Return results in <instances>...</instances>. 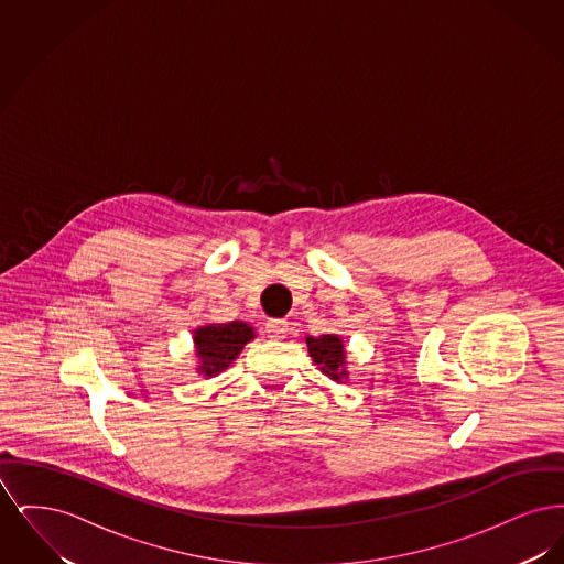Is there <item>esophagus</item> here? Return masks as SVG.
I'll return each mask as SVG.
<instances>
[{
    "instance_id": "34e87169",
    "label": "esophagus",
    "mask_w": 564,
    "mask_h": 564,
    "mask_svg": "<svg viewBox=\"0 0 564 564\" xmlns=\"http://www.w3.org/2000/svg\"><path fill=\"white\" fill-rule=\"evenodd\" d=\"M288 332H290V323L285 322V319H269L267 322V334H269V338H272V340L283 338Z\"/></svg>"
}]
</instances>
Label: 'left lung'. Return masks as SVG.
<instances>
[{"label": "left lung", "instance_id": "left-lung-1", "mask_svg": "<svg viewBox=\"0 0 564 564\" xmlns=\"http://www.w3.org/2000/svg\"><path fill=\"white\" fill-rule=\"evenodd\" d=\"M308 352L317 366H322L323 375L340 380L347 372L343 370L345 366V349L343 340L338 336H322V338H306Z\"/></svg>", "mask_w": 564, "mask_h": 564}]
</instances>
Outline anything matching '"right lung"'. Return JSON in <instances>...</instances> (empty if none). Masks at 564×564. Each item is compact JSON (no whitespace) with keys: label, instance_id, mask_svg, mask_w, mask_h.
Returning a JSON list of instances; mask_svg holds the SVG:
<instances>
[{"label":"right lung","instance_id":"add662e5","mask_svg":"<svg viewBox=\"0 0 564 564\" xmlns=\"http://www.w3.org/2000/svg\"><path fill=\"white\" fill-rule=\"evenodd\" d=\"M251 338H253V327L242 322L198 327L194 332L196 355L200 359L198 372L215 376L226 370Z\"/></svg>","mask_w":564,"mask_h":564}]
</instances>
